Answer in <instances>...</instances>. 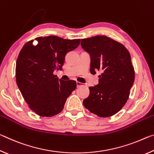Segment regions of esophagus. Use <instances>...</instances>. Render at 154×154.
I'll use <instances>...</instances> for the list:
<instances>
[{
	"label": "esophagus",
	"instance_id": "1",
	"mask_svg": "<svg viewBox=\"0 0 154 154\" xmlns=\"http://www.w3.org/2000/svg\"><path fill=\"white\" fill-rule=\"evenodd\" d=\"M83 85V83L79 82H77V88H79V87H82Z\"/></svg>",
	"mask_w": 154,
	"mask_h": 154
}]
</instances>
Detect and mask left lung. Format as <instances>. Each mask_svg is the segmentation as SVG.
I'll use <instances>...</instances> for the list:
<instances>
[{
  "label": "left lung",
  "instance_id": "left-lung-1",
  "mask_svg": "<svg viewBox=\"0 0 154 154\" xmlns=\"http://www.w3.org/2000/svg\"><path fill=\"white\" fill-rule=\"evenodd\" d=\"M90 56V72L99 75L98 84L90 87L83 105L100 118L113 116L123 107L134 81V70L127 49L106 36H95L81 41Z\"/></svg>",
  "mask_w": 154,
  "mask_h": 154
}]
</instances>
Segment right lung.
<instances>
[{
    "instance_id": "obj_1",
    "label": "right lung",
    "mask_w": 154,
    "mask_h": 154,
    "mask_svg": "<svg viewBox=\"0 0 154 154\" xmlns=\"http://www.w3.org/2000/svg\"><path fill=\"white\" fill-rule=\"evenodd\" d=\"M79 44L80 39L51 35L28 41L21 49L15 68L17 85L29 107L38 116L51 117L61 112L76 88L75 81L59 79L54 72L62 69L66 54Z\"/></svg>"
}]
</instances>
